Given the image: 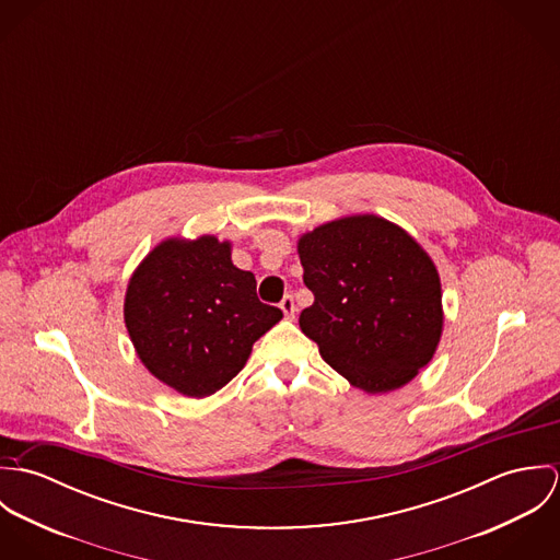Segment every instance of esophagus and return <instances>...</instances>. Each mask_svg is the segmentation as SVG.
I'll list each match as a JSON object with an SVG mask.
<instances>
[{"mask_svg":"<svg viewBox=\"0 0 560 560\" xmlns=\"http://www.w3.org/2000/svg\"><path fill=\"white\" fill-rule=\"evenodd\" d=\"M280 308L284 313L287 319H295V302H293V295H284V300L280 302Z\"/></svg>","mask_w":560,"mask_h":560,"instance_id":"esophagus-1","label":"esophagus"}]
</instances>
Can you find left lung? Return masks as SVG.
I'll return each instance as SVG.
<instances>
[{
	"label": "left lung",
	"mask_w": 560,
	"mask_h": 560,
	"mask_svg": "<svg viewBox=\"0 0 560 560\" xmlns=\"http://www.w3.org/2000/svg\"><path fill=\"white\" fill-rule=\"evenodd\" d=\"M315 302L302 331L353 388L384 395L427 366L444 329L442 284L422 245L373 213L320 224L298 241Z\"/></svg>",
	"instance_id": "8db88e82"
}]
</instances>
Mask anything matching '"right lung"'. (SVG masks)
Returning a JSON list of instances; mask_svg holds the SVG:
<instances>
[{"instance_id":"obj_1","label":"right lung","mask_w":560,"mask_h":560,"mask_svg":"<svg viewBox=\"0 0 560 560\" xmlns=\"http://www.w3.org/2000/svg\"><path fill=\"white\" fill-rule=\"evenodd\" d=\"M233 243L170 237L136 267L125 325L138 358L161 384L189 399L224 388L252 345L282 319L258 302L256 278L233 265Z\"/></svg>"}]
</instances>
